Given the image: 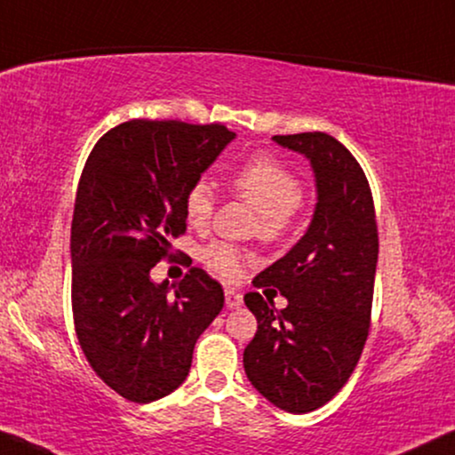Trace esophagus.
<instances>
[{
  "label": "esophagus",
  "instance_id": "1",
  "mask_svg": "<svg viewBox=\"0 0 455 455\" xmlns=\"http://www.w3.org/2000/svg\"><path fill=\"white\" fill-rule=\"evenodd\" d=\"M226 304L228 308H240L242 304H244V296H242V291L238 290L226 288Z\"/></svg>",
  "mask_w": 455,
  "mask_h": 455
}]
</instances>
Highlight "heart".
Instances as JSON below:
<instances>
[{
	"label": "heart",
	"instance_id": "obj_1",
	"mask_svg": "<svg viewBox=\"0 0 455 455\" xmlns=\"http://www.w3.org/2000/svg\"><path fill=\"white\" fill-rule=\"evenodd\" d=\"M238 195L259 211V234L277 240L294 226L302 204V184L291 170L273 157H254L234 176ZM215 209V196L204 180L186 190L184 213L190 226H207ZM251 254L228 242H211L203 248V260L211 271L226 279H238Z\"/></svg>",
	"mask_w": 455,
	"mask_h": 455
}]
</instances>
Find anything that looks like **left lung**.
<instances>
[{
	"label": "left lung",
	"mask_w": 455,
	"mask_h": 455,
	"mask_svg": "<svg viewBox=\"0 0 455 455\" xmlns=\"http://www.w3.org/2000/svg\"><path fill=\"white\" fill-rule=\"evenodd\" d=\"M273 140L310 161L316 204L307 234L252 279L254 288H277L288 307L275 310L259 291L244 296L259 323L244 350V371L273 406L307 414L344 387L369 338L379 254L375 204L363 167L333 136L302 132Z\"/></svg>",
	"instance_id": "1"
}]
</instances>
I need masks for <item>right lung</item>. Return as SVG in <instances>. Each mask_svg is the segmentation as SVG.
Segmentation results:
<instances>
[{
	"label": "right lung",
	"instance_id": "add662e5",
	"mask_svg": "<svg viewBox=\"0 0 455 455\" xmlns=\"http://www.w3.org/2000/svg\"><path fill=\"white\" fill-rule=\"evenodd\" d=\"M234 139L221 124L130 120L86 159L70 235L74 327L92 371L130 402L178 389L223 308L221 285L198 267L172 285L151 269L186 232V190Z\"/></svg>",
	"mask_w": 455,
	"mask_h": 455
}]
</instances>
